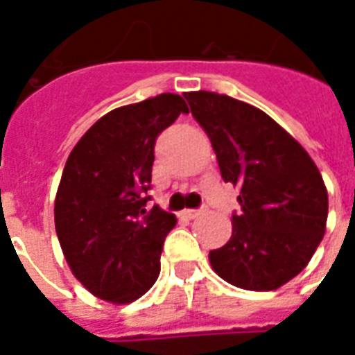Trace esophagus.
Here are the masks:
<instances>
[{
  "label": "esophagus",
  "mask_w": 355,
  "mask_h": 355,
  "mask_svg": "<svg viewBox=\"0 0 355 355\" xmlns=\"http://www.w3.org/2000/svg\"><path fill=\"white\" fill-rule=\"evenodd\" d=\"M205 213V209H188V211H184V215L188 216V218H198V216H201Z\"/></svg>",
  "instance_id": "esophagus-1"
}]
</instances>
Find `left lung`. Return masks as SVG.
<instances>
[{
  "label": "left lung",
  "mask_w": 355,
  "mask_h": 355,
  "mask_svg": "<svg viewBox=\"0 0 355 355\" xmlns=\"http://www.w3.org/2000/svg\"><path fill=\"white\" fill-rule=\"evenodd\" d=\"M207 132L224 182L238 186L232 238L209 253L224 282L274 291L300 274L323 239L329 198L304 148L262 110L228 94L186 93Z\"/></svg>",
  "instance_id": "8db88e82"
}]
</instances>
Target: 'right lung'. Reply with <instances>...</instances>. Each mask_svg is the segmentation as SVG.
<instances>
[{"mask_svg":"<svg viewBox=\"0 0 355 355\" xmlns=\"http://www.w3.org/2000/svg\"><path fill=\"white\" fill-rule=\"evenodd\" d=\"M162 93L102 116L68 155L55 198V228L68 266L94 297L129 304L159 275L163 241L177 218L146 201L157 135L180 114Z\"/></svg>","mask_w":355,"mask_h":355,"instance_id":"right-lung-1","label":"right lung"}]
</instances>
